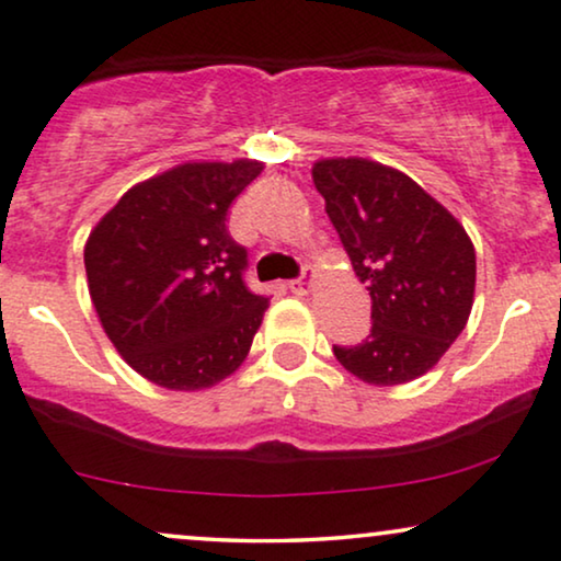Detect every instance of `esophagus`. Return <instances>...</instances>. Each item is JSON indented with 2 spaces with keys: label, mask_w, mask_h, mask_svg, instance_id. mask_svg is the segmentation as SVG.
Listing matches in <instances>:
<instances>
[{
  "label": "esophagus",
  "mask_w": 561,
  "mask_h": 561,
  "mask_svg": "<svg viewBox=\"0 0 561 561\" xmlns=\"http://www.w3.org/2000/svg\"><path fill=\"white\" fill-rule=\"evenodd\" d=\"M310 285H313V279H310V268H302V274L298 276V279L289 282V289H293L295 295H308Z\"/></svg>",
  "instance_id": "1"
}]
</instances>
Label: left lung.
Returning <instances> with one entry per match:
<instances>
[{"label":"left lung","instance_id":"8db88e82","mask_svg":"<svg viewBox=\"0 0 561 561\" xmlns=\"http://www.w3.org/2000/svg\"><path fill=\"white\" fill-rule=\"evenodd\" d=\"M313 182L370 293V334L357 345H334L336 360L374 387L417 379L468 323L473 242L447 208L391 167L323 159Z\"/></svg>","mask_w":561,"mask_h":561}]
</instances>
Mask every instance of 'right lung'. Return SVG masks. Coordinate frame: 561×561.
Returning a JSON list of instances; mask_svg holds the SVG:
<instances>
[{"instance_id": "1", "label": "right lung", "mask_w": 561, "mask_h": 561, "mask_svg": "<svg viewBox=\"0 0 561 561\" xmlns=\"http://www.w3.org/2000/svg\"><path fill=\"white\" fill-rule=\"evenodd\" d=\"M261 161H201L140 182L85 242V274L117 353L159 387L193 391L245 360L268 308L245 282L229 206Z\"/></svg>"}]
</instances>
